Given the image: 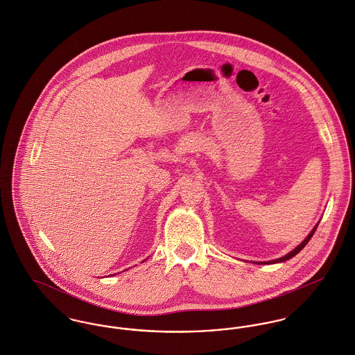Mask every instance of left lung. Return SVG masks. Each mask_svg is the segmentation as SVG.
<instances>
[{
    "instance_id": "left-lung-1",
    "label": "left lung",
    "mask_w": 355,
    "mask_h": 355,
    "mask_svg": "<svg viewBox=\"0 0 355 355\" xmlns=\"http://www.w3.org/2000/svg\"><path fill=\"white\" fill-rule=\"evenodd\" d=\"M318 225H319V224H318ZM318 225L315 226V227L312 229V232H311V233L306 236V239H305V240H304V241H302L300 245H297V247H295L293 251H291L289 254H286L285 257H282V258L279 259H275V260H268V261H259V263H260V264H274V263H282V261H286V260H289V259L293 258V257H295V255H297V254H298V252H300V251H301V250H302V248H304V247L308 244V241L312 239V236H313V233H315V230H316Z\"/></svg>"
}]
</instances>
